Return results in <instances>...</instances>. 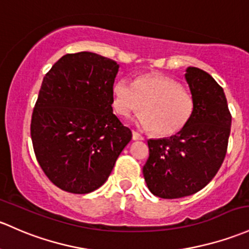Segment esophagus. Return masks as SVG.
Instances as JSON below:
<instances>
[{
  "instance_id": "1",
  "label": "esophagus",
  "mask_w": 249,
  "mask_h": 249,
  "mask_svg": "<svg viewBox=\"0 0 249 249\" xmlns=\"http://www.w3.org/2000/svg\"><path fill=\"white\" fill-rule=\"evenodd\" d=\"M132 140L133 141H142L144 140V137H143L141 133H138L137 131H132Z\"/></svg>"
}]
</instances>
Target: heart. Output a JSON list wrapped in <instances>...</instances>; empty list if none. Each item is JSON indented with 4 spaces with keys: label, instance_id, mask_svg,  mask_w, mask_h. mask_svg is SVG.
Wrapping results in <instances>:
<instances>
[{
    "label": "heart",
    "instance_id": "obj_1",
    "mask_svg": "<svg viewBox=\"0 0 249 249\" xmlns=\"http://www.w3.org/2000/svg\"><path fill=\"white\" fill-rule=\"evenodd\" d=\"M136 124L156 135L179 132L193 113L191 93L173 78L158 74L138 76L133 82L119 78L113 86V107L119 116L129 118L140 111Z\"/></svg>",
    "mask_w": 249,
    "mask_h": 249
}]
</instances>
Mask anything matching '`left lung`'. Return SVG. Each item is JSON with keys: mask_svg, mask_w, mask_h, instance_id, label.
Instances as JSON below:
<instances>
[{"mask_svg": "<svg viewBox=\"0 0 249 249\" xmlns=\"http://www.w3.org/2000/svg\"><path fill=\"white\" fill-rule=\"evenodd\" d=\"M193 98V113L174 136L148 141L143 175L149 191L164 199L197 193L218 172L226 158L231 126L223 88L195 67L185 74Z\"/></svg>", "mask_w": 249, "mask_h": 249, "instance_id": "left-lung-1", "label": "left lung"}]
</instances>
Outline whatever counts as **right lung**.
I'll return each instance as SVG.
<instances>
[{
    "instance_id": "right-lung-1",
    "label": "right lung",
    "mask_w": 249,
    "mask_h": 249,
    "mask_svg": "<svg viewBox=\"0 0 249 249\" xmlns=\"http://www.w3.org/2000/svg\"><path fill=\"white\" fill-rule=\"evenodd\" d=\"M118 70L117 62L83 51L63 56L44 77L31 137L41 169L67 192L103 186L131 141L112 108Z\"/></svg>"
}]
</instances>
